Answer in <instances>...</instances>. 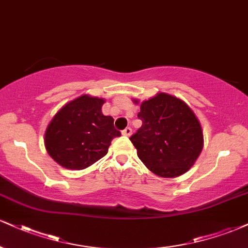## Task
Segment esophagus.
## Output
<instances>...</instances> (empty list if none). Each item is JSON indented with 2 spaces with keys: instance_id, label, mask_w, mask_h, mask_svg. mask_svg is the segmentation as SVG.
Here are the masks:
<instances>
[{
  "instance_id": "obj_1",
  "label": "esophagus",
  "mask_w": 248,
  "mask_h": 248,
  "mask_svg": "<svg viewBox=\"0 0 248 248\" xmlns=\"http://www.w3.org/2000/svg\"><path fill=\"white\" fill-rule=\"evenodd\" d=\"M132 133H133V130H132V128H130V127H127L126 129L122 130V135H124V136H130V135H132Z\"/></svg>"
}]
</instances>
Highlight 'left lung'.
<instances>
[{
  "label": "left lung",
  "instance_id": "left-lung-1",
  "mask_svg": "<svg viewBox=\"0 0 248 248\" xmlns=\"http://www.w3.org/2000/svg\"><path fill=\"white\" fill-rule=\"evenodd\" d=\"M137 116L142 126L129 140L142 163L163 178L188 171L203 148L201 124L188 105L160 92L143 101Z\"/></svg>",
  "mask_w": 248,
  "mask_h": 248
}]
</instances>
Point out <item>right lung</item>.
I'll return each mask as SVG.
<instances>
[{
    "mask_svg": "<svg viewBox=\"0 0 248 248\" xmlns=\"http://www.w3.org/2000/svg\"><path fill=\"white\" fill-rule=\"evenodd\" d=\"M105 100L83 94L62 107L45 133L47 153L62 168L83 170L103 158L114 137V119L104 115Z\"/></svg>",
    "mask_w": 248,
    "mask_h": 248,
    "instance_id": "add662e5",
    "label": "right lung"
}]
</instances>
